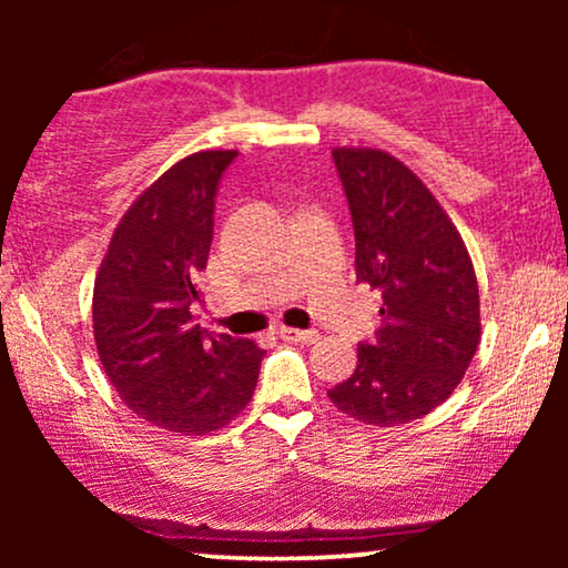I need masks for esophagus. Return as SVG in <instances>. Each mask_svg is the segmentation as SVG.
Returning <instances> with one entry per match:
<instances>
[{
    "instance_id": "1",
    "label": "esophagus",
    "mask_w": 568,
    "mask_h": 568,
    "mask_svg": "<svg viewBox=\"0 0 568 568\" xmlns=\"http://www.w3.org/2000/svg\"><path fill=\"white\" fill-rule=\"evenodd\" d=\"M280 336L285 338V342H302V344H312L317 342V331H302V328H280L277 331Z\"/></svg>"
}]
</instances>
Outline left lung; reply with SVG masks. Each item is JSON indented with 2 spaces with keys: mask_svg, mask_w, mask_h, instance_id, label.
Segmentation results:
<instances>
[{
  "mask_svg": "<svg viewBox=\"0 0 568 568\" xmlns=\"http://www.w3.org/2000/svg\"><path fill=\"white\" fill-rule=\"evenodd\" d=\"M334 162L355 226L357 280L382 293V328L328 397L363 425H406L438 408L470 368L478 277L454 221L410 168L352 146H336Z\"/></svg>",
  "mask_w": 568,
  "mask_h": 568,
  "instance_id": "obj_1",
  "label": "left lung"
}]
</instances>
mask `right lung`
I'll return each instance as SVG.
<instances>
[{
  "label": "right lung",
  "mask_w": 568,
  "mask_h": 568,
  "mask_svg": "<svg viewBox=\"0 0 568 568\" xmlns=\"http://www.w3.org/2000/svg\"><path fill=\"white\" fill-rule=\"evenodd\" d=\"M234 149L194 152L120 219L95 275L93 336L120 400L152 427L207 435L251 403L264 349L192 321L213 240L216 189Z\"/></svg>",
  "instance_id": "obj_1"
}]
</instances>
